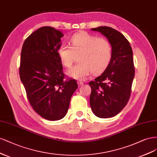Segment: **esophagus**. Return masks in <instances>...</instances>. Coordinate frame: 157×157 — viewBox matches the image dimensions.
<instances>
[{
	"label": "esophagus",
	"mask_w": 157,
	"mask_h": 157,
	"mask_svg": "<svg viewBox=\"0 0 157 157\" xmlns=\"http://www.w3.org/2000/svg\"><path fill=\"white\" fill-rule=\"evenodd\" d=\"M78 85H79V86H82V85H83V84H84V83H83V82H82V81H78Z\"/></svg>",
	"instance_id": "esophagus-1"
}]
</instances>
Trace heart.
I'll list each match as a JSON object with an SVG mask.
<instances>
[{"instance_id":"obj_1","label":"heart","mask_w":157,"mask_h":157,"mask_svg":"<svg viewBox=\"0 0 157 157\" xmlns=\"http://www.w3.org/2000/svg\"><path fill=\"white\" fill-rule=\"evenodd\" d=\"M70 46L63 44L57 50L64 67H71L78 55L77 64L68 70L70 77L83 79L93 72L98 74L108 67L112 57V48L107 39L97 38L86 32L74 34L70 39Z\"/></svg>"}]
</instances>
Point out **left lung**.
Masks as SVG:
<instances>
[{
    "instance_id": "1",
    "label": "left lung",
    "mask_w": 157,
    "mask_h": 157,
    "mask_svg": "<svg viewBox=\"0 0 157 157\" xmlns=\"http://www.w3.org/2000/svg\"><path fill=\"white\" fill-rule=\"evenodd\" d=\"M91 30L108 39L112 57L104 72L89 83L90 105L98 117L110 118L125 107L130 98L135 74L132 50L124 35L113 28L101 26Z\"/></svg>"
}]
</instances>
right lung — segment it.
Instances as JSON below:
<instances>
[{
	"instance_id": "1",
	"label": "right lung",
	"mask_w": 157,
	"mask_h": 157,
	"mask_svg": "<svg viewBox=\"0 0 157 157\" xmlns=\"http://www.w3.org/2000/svg\"><path fill=\"white\" fill-rule=\"evenodd\" d=\"M63 33L51 27L37 29L23 43L19 75L33 108L49 121L63 119L78 84L75 79L64 80L57 50Z\"/></svg>"
}]
</instances>
